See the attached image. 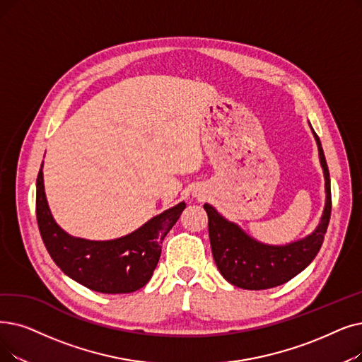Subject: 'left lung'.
I'll use <instances>...</instances> for the list:
<instances>
[{
    "label": "left lung",
    "mask_w": 362,
    "mask_h": 362,
    "mask_svg": "<svg viewBox=\"0 0 362 362\" xmlns=\"http://www.w3.org/2000/svg\"><path fill=\"white\" fill-rule=\"evenodd\" d=\"M313 136L317 139L324 168L327 202L321 223L308 238L284 247L264 245L250 238L237 225L228 222L209 204H204V210L209 216V235L214 262L220 274L232 286L245 290L278 287L300 274L318 255L332 216V189L320 137L315 132Z\"/></svg>",
    "instance_id": "left-lung-1"
}]
</instances>
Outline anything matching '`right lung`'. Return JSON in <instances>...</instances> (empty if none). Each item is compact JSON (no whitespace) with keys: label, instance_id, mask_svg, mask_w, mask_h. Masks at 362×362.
Masks as SVG:
<instances>
[{"label":"right lung","instance_id":"1","mask_svg":"<svg viewBox=\"0 0 362 362\" xmlns=\"http://www.w3.org/2000/svg\"><path fill=\"white\" fill-rule=\"evenodd\" d=\"M185 207L186 204L180 202L136 232L114 241L74 238L53 220L44 194L42 171H38L37 222L44 245L68 276L98 293H133L146 286L158 264L165 235Z\"/></svg>","mask_w":362,"mask_h":362}]
</instances>
